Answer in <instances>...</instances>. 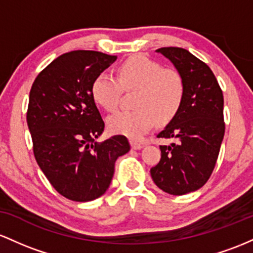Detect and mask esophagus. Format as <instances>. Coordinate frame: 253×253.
Masks as SVG:
<instances>
[{
  "label": "esophagus",
  "instance_id": "34e87169",
  "mask_svg": "<svg viewBox=\"0 0 253 253\" xmlns=\"http://www.w3.org/2000/svg\"><path fill=\"white\" fill-rule=\"evenodd\" d=\"M130 144H131L132 149H141L142 147H143L141 143H138V142L136 141H130Z\"/></svg>",
  "mask_w": 253,
  "mask_h": 253
}]
</instances>
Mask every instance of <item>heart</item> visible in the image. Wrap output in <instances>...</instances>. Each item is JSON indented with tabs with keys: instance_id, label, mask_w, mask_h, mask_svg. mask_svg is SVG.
<instances>
[{
	"instance_id": "obj_1",
	"label": "heart",
	"mask_w": 253,
	"mask_h": 253,
	"mask_svg": "<svg viewBox=\"0 0 253 253\" xmlns=\"http://www.w3.org/2000/svg\"><path fill=\"white\" fill-rule=\"evenodd\" d=\"M118 80L107 73L95 76L90 94L106 111L117 109L122 88L137 89L132 111H118L107 118L109 130L138 140L154 126L169 123L179 112L185 95V82L179 72L163 68L146 56L135 55L118 67Z\"/></svg>"
}]
</instances>
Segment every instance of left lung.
<instances>
[{
    "label": "left lung",
    "instance_id": "1",
    "mask_svg": "<svg viewBox=\"0 0 253 253\" xmlns=\"http://www.w3.org/2000/svg\"><path fill=\"white\" fill-rule=\"evenodd\" d=\"M185 82L179 112L158 137L174 140L160 146L161 159L150 169L159 189L185 195L202 188L211 175L225 135L223 94L211 68L188 50L161 47Z\"/></svg>",
    "mask_w": 253,
    "mask_h": 253
}]
</instances>
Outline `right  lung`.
<instances>
[{
	"label": "right lung",
	"mask_w": 253,
	"mask_h": 253,
	"mask_svg": "<svg viewBox=\"0 0 253 253\" xmlns=\"http://www.w3.org/2000/svg\"><path fill=\"white\" fill-rule=\"evenodd\" d=\"M116 59L89 50L63 53L39 73L30 92L27 126L37 164L56 191L75 202L104 195L116 160L130 150L123 135L94 141L105 123L90 86Z\"/></svg>",
	"instance_id": "add662e5"
}]
</instances>
